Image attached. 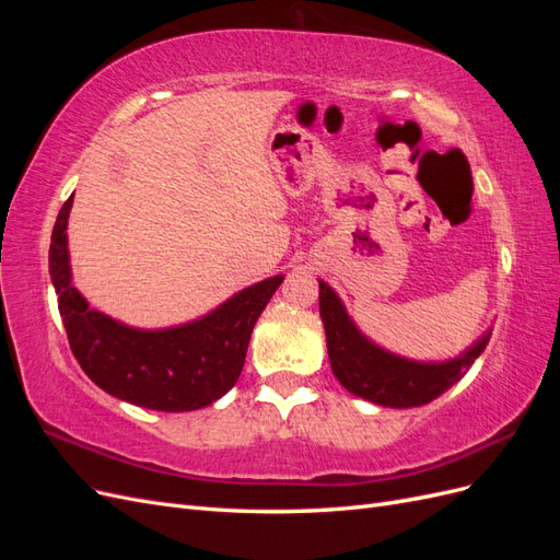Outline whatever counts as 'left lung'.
Here are the masks:
<instances>
[{"instance_id": "obj_1", "label": "left lung", "mask_w": 560, "mask_h": 560, "mask_svg": "<svg viewBox=\"0 0 560 560\" xmlns=\"http://www.w3.org/2000/svg\"><path fill=\"white\" fill-rule=\"evenodd\" d=\"M319 282V317L325 325L329 364L348 393L389 409H411L444 395L460 381L486 350L490 329L465 352L444 362H418L389 352L360 331L341 296L325 280Z\"/></svg>"}]
</instances>
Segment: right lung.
I'll list each match as a JSON object with an SVG mask.
<instances>
[{
	"label": "right lung",
	"mask_w": 560,
	"mask_h": 560,
	"mask_svg": "<svg viewBox=\"0 0 560 560\" xmlns=\"http://www.w3.org/2000/svg\"><path fill=\"white\" fill-rule=\"evenodd\" d=\"M72 200L67 198L50 235L48 273L67 341L86 376L116 399L165 413L196 411L224 397L241 376L252 329L284 276L254 282L184 325H124L91 308L72 282L67 247Z\"/></svg>",
	"instance_id": "obj_1"
}]
</instances>
